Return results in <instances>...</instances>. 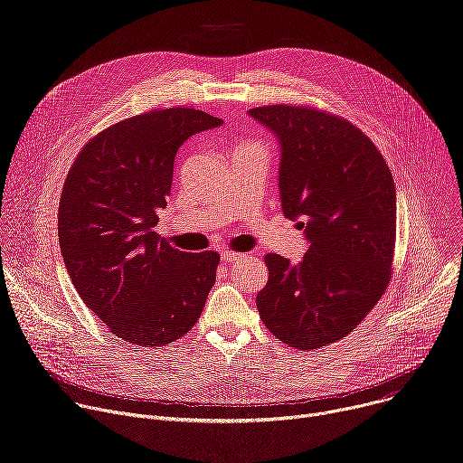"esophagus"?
Listing matches in <instances>:
<instances>
[{
    "instance_id": "esophagus-1",
    "label": "esophagus",
    "mask_w": 463,
    "mask_h": 463,
    "mask_svg": "<svg viewBox=\"0 0 463 463\" xmlns=\"http://www.w3.org/2000/svg\"><path fill=\"white\" fill-rule=\"evenodd\" d=\"M241 256H243V254L234 252V250H222V258H223L225 261H236V260H241Z\"/></svg>"
}]
</instances>
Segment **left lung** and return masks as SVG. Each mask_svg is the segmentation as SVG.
I'll return each instance as SVG.
<instances>
[{"label":"left lung","mask_w":463,"mask_h":463,"mask_svg":"<svg viewBox=\"0 0 463 463\" xmlns=\"http://www.w3.org/2000/svg\"><path fill=\"white\" fill-rule=\"evenodd\" d=\"M249 115L280 143L284 216L309 243L293 266L269 252L256 297L269 332L297 350L332 345L383 297L395 247V186L377 146L343 117L309 106H261Z\"/></svg>","instance_id":"8db88e82"}]
</instances>
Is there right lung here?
Returning a JSON list of instances; mask_svg holds the SVG:
<instances>
[{
  "label": "right lung",
  "instance_id": "obj_1",
  "mask_svg": "<svg viewBox=\"0 0 463 463\" xmlns=\"http://www.w3.org/2000/svg\"><path fill=\"white\" fill-rule=\"evenodd\" d=\"M223 124L194 108L154 109L97 134L65 177L58 241L75 289L115 337L145 348L186 335L216 282L220 254L174 249L154 227L174 159Z\"/></svg>",
  "mask_w": 463,
  "mask_h": 463
}]
</instances>
